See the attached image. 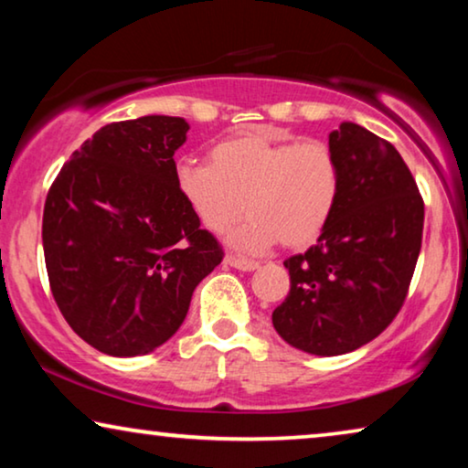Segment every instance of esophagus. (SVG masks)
Masks as SVG:
<instances>
[{
	"label": "esophagus",
	"instance_id": "34e87169",
	"mask_svg": "<svg viewBox=\"0 0 468 468\" xmlns=\"http://www.w3.org/2000/svg\"><path fill=\"white\" fill-rule=\"evenodd\" d=\"M226 264L239 268V271H247V272L249 271H255V268H260V261L247 260V258H242V255H228Z\"/></svg>",
	"mask_w": 468,
	"mask_h": 468
}]
</instances>
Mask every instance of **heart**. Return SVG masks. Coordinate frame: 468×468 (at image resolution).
<instances>
[{
	"label": "heart",
	"instance_id": "1",
	"mask_svg": "<svg viewBox=\"0 0 468 468\" xmlns=\"http://www.w3.org/2000/svg\"><path fill=\"white\" fill-rule=\"evenodd\" d=\"M176 187L204 226L223 232L249 210L253 217L229 234L236 247L261 251L281 240L309 247L328 226L341 196V164L324 140H279L242 133L221 140L210 162H181Z\"/></svg>",
	"mask_w": 468,
	"mask_h": 468
}]
</instances>
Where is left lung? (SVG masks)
<instances>
[{
  "mask_svg": "<svg viewBox=\"0 0 468 468\" xmlns=\"http://www.w3.org/2000/svg\"><path fill=\"white\" fill-rule=\"evenodd\" d=\"M328 144L341 164L335 215L317 245L283 261L290 293L272 311L283 341L315 356L349 354L394 322L424 232V200L394 144L356 123Z\"/></svg>",
  "mask_w": 468,
  "mask_h": 468,
  "instance_id": "left-lung-1",
  "label": "left lung"
}]
</instances>
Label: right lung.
<instances>
[{
    "label": "right lung",
    "instance_id": "add662e5",
    "mask_svg": "<svg viewBox=\"0 0 468 468\" xmlns=\"http://www.w3.org/2000/svg\"><path fill=\"white\" fill-rule=\"evenodd\" d=\"M189 125L151 114L108 123L50 185L42 242L50 292L101 354H149L181 328L223 247L183 200L175 151Z\"/></svg>",
    "mask_w": 468,
    "mask_h": 468
}]
</instances>
